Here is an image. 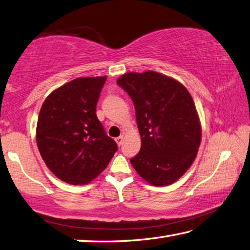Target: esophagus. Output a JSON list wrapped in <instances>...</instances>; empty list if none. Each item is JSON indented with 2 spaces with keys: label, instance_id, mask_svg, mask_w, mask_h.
Here are the masks:
<instances>
[{
  "label": "esophagus",
  "instance_id": "1",
  "mask_svg": "<svg viewBox=\"0 0 250 250\" xmlns=\"http://www.w3.org/2000/svg\"><path fill=\"white\" fill-rule=\"evenodd\" d=\"M124 140H125V136L124 135H120L119 138H117L115 141H116V143H117V145H121L122 143H124Z\"/></svg>",
  "mask_w": 250,
  "mask_h": 250
}]
</instances>
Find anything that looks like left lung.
<instances>
[{
  "mask_svg": "<svg viewBox=\"0 0 250 250\" xmlns=\"http://www.w3.org/2000/svg\"><path fill=\"white\" fill-rule=\"evenodd\" d=\"M117 83L134 103L141 135V150L132 166L154 187L174 183L194 163L202 141L189 92L180 81L151 70L126 72Z\"/></svg>",
  "mask_w": 250,
  "mask_h": 250,
  "instance_id": "obj_1",
  "label": "left lung"
}]
</instances>
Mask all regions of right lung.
<instances>
[{"label": "right lung", "instance_id": "add662e5", "mask_svg": "<svg viewBox=\"0 0 250 250\" xmlns=\"http://www.w3.org/2000/svg\"><path fill=\"white\" fill-rule=\"evenodd\" d=\"M107 79L77 78L57 87L41 106L36 139L53 174L68 184L90 183L117 150L96 117V104Z\"/></svg>", "mask_w": 250, "mask_h": 250}]
</instances>
